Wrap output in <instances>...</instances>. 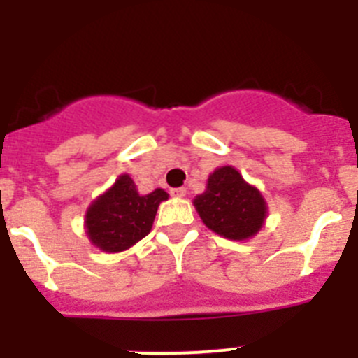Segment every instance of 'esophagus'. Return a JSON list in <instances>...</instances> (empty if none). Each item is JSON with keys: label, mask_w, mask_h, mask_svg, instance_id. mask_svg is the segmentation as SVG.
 <instances>
[{"label": "esophagus", "mask_w": 358, "mask_h": 358, "mask_svg": "<svg viewBox=\"0 0 358 358\" xmlns=\"http://www.w3.org/2000/svg\"><path fill=\"white\" fill-rule=\"evenodd\" d=\"M170 194H172V197L181 199L186 195V188H173V189H170Z\"/></svg>", "instance_id": "1"}]
</instances>
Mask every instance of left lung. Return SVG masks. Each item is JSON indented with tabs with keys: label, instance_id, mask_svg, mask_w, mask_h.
I'll list each match as a JSON object with an SVG mask.
<instances>
[{
	"label": "left lung",
	"instance_id": "left-lung-1",
	"mask_svg": "<svg viewBox=\"0 0 358 358\" xmlns=\"http://www.w3.org/2000/svg\"><path fill=\"white\" fill-rule=\"evenodd\" d=\"M194 206L208 229L235 242L252 238L268 213L260 189L249 185L231 164L210 173L206 189L194 199Z\"/></svg>",
	"mask_w": 358,
	"mask_h": 358
}]
</instances>
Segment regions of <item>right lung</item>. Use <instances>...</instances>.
<instances>
[{"mask_svg": "<svg viewBox=\"0 0 358 358\" xmlns=\"http://www.w3.org/2000/svg\"><path fill=\"white\" fill-rule=\"evenodd\" d=\"M166 199L169 194L161 188L140 195L132 177L122 173L85 211V235L103 252L127 251L150 233L157 208Z\"/></svg>", "mask_w": 358, "mask_h": 358, "instance_id": "obj_1", "label": "right lung"}]
</instances>
